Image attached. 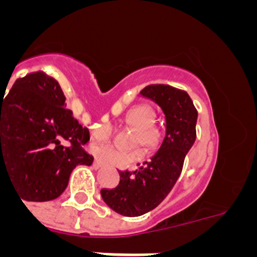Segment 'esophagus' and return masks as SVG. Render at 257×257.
I'll return each mask as SVG.
<instances>
[{"label":"esophagus","instance_id":"esophagus-1","mask_svg":"<svg viewBox=\"0 0 257 257\" xmlns=\"http://www.w3.org/2000/svg\"><path fill=\"white\" fill-rule=\"evenodd\" d=\"M92 167H94V169H100V167H103V163L97 160V158H95L94 162H92Z\"/></svg>","mask_w":257,"mask_h":257}]
</instances>
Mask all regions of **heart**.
Returning <instances> with one entry per match:
<instances>
[{
  "instance_id": "obj_1",
  "label": "heart",
  "mask_w": 257,
  "mask_h": 257,
  "mask_svg": "<svg viewBox=\"0 0 257 257\" xmlns=\"http://www.w3.org/2000/svg\"><path fill=\"white\" fill-rule=\"evenodd\" d=\"M154 113L149 106L135 105L124 114L123 123L133 127L134 133L128 140V148H143L147 153L160 148L163 133L160 127L153 123ZM92 140L97 143L108 142L110 139V127L108 124H97L91 131ZM97 157L103 162L112 166H126L139 160L140 151L123 152L113 147H103L96 149Z\"/></svg>"
}]
</instances>
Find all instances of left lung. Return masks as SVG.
I'll use <instances>...</instances> for the list:
<instances>
[{
  "label": "left lung",
  "mask_w": 257,
  "mask_h": 257,
  "mask_svg": "<svg viewBox=\"0 0 257 257\" xmlns=\"http://www.w3.org/2000/svg\"><path fill=\"white\" fill-rule=\"evenodd\" d=\"M140 95L158 104L165 113L166 134L149 162L135 171L119 172L114 189H101L103 201L123 216L149 212L167 197L183 170L185 156L196 142L197 109L189 95L169 85H149Z\"/></svg>",
  "instance_id": "1"
}]
</instances>
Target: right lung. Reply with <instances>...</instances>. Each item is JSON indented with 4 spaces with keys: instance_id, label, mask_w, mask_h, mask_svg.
Returning a JSON list of instances; mask_svg holds the SVG:
<instances>
[{
    "instance_id": "obj_1",
    "label": "right lung",
    "mask_w": 257,
    "mask_h": 257,
    "mask_svg": "<svg viewBox=\"0 0 257 257\" xmlns=\"http://www.w3.org/2000/svg\"><path fill=\"white\" fill-rule=\"evenodd\" d=\"M88 140L59 83L44 72L18 78L0 95V176L4 170L20 199L58 198L77 165H92L83 149Z\"/></svg>"
}]
</instances>
